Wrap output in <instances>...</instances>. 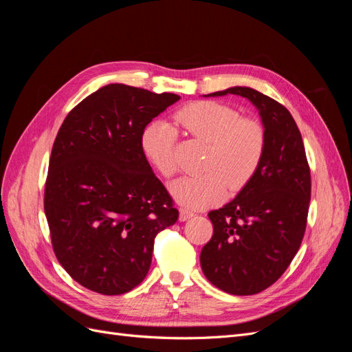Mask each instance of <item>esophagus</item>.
I'll list each match as a JSON object with an SVG mask.
<instances>
[{
    "instance_id": "34e87169",
    "label": "esophagus",
    "mask_w": 352,
    "mask_h": 352,
    "mask_svg": "<svg viewBox=\"0 0 352 352\" xmlns=\"http://www.w3.org/2000/svg\"><path fill=\"white\" fill-rule=\"evenodd\" d=\"M194 216H195L194 212L186 210V208H180V210H179V220H180V221H186V220H189V219H192Z\"/></svg>"
}]
</instances>
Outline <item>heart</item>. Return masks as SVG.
I'll use <instances>...</instances> for the list:
<instances>
[{
  "mask_svg": "<svg viewBox=\"0 0 352 352\" xmlns=\"http://www.w3.org/2000/svg\"><path fill=\"white\" fill-rule=\"evenodd\" d=\"M175 122L194 140L207 144L201 170L170 185V194L186 208L214 206L226 197L228 188L236 194L257 175L265 153L263 124L242 117L236 109L217 101H195L175 114ZM177 132L164 122H153L141 133V150L164 177L177 170Z\"/></svg>",
  "mask_w": 352,
  "mask_h": 352,
  "instance_id": "1",
  "label": "heart"
}]
</instances>
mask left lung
<instances>
[{
  "label": "left lung",
  "mask_w": 352,
  "mask_h": 352,
  "mask_svg": "<svg viewBox=\"0 0 352 352\" xmlns=\"http://www.w3.org/2000/svg\"><path fill=\"white\" fill-rule=\"evenodd\" d=\"M233 94L257 107L265 131V153L257 175L235 199L208 212L212 236L201 251L206 278L232 295L267 289L300 250L311 197L310 167L300 129L282 104L247 87Z\"/></svg>",
  "instance_id": "8db88e82"
}]
</instances>
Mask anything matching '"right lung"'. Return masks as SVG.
Here are the masks:
<instances>
[{"label":"right lung","mask_w":352,"mask_h":352,"mask_svg":"<svg viewBox=\"0 0 352 352\" xmlns=\"http://www.w3.org/2000/svg\"><path fill=\"white\" fill-rule=\"evenodd\" d=\"M176 94L110 83L80 101L52 145L44 210L52 250L89 291L122 295L150 270L154 239L179 217L141 150Z\"/></svg>","instance_id":"right-lung-1"}]
</instances>
